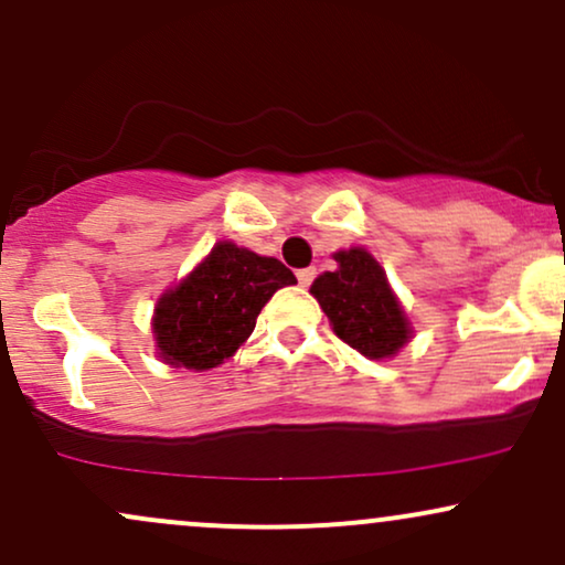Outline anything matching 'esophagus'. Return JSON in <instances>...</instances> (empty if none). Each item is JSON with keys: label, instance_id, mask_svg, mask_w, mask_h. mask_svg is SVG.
Listing matches in <instances>:
<instances>
[{"label": "esophagus", "instance_id": "34e87169", "mask_svg": "<svg viewBox=\"0 0 565 565\" xmlns=\"http://www.w3.org/2000/svg\"><path fill=\"white\" fill-rule=\"evenodd\" d=\"M296 277H298V285H301V288H309V285L315 282V277H317V269H315V267L298 269V271H296Z\"/></svg>", "mask_w": 565, "mask_h": 565}]
</instances>
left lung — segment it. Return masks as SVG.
<instances>
[{
    "mask_svg": "<svg viewBox=\"0 0 565 565\" xmlns=\"http://www.w3.org/2000/svg\"><path fill=\"white\" fill-rule=\"evenodd\" d=\"M335 262V271H324L311 285L335 335L370 360L396 354L407 343L409 324L386 271L364 248L338 250Z\"/></svg>",
    "mask_w": 565,
    "mask_h": 565,
    "instance_id": "1",
    "label": "left lung"
}]
</instances>
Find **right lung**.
<instances>
[{"mask_svg":"<svg viewBox=\"0 0 565 565\" xmlns=\"http://www.w3.org/2000/svg\"><path fill=\"white\" fill-rule=\"evenodd\" d=\"M294 282V271L277 258L235 243L214 245L188 280L158 301L152 333L163 362L188 370L222 364L254 333L264 303Z\"/></svg>","mask_w":565,"mask_h":565,"instance_id":"1","label":"right lung"}]
</instances>
